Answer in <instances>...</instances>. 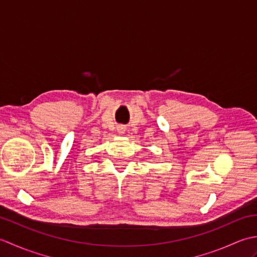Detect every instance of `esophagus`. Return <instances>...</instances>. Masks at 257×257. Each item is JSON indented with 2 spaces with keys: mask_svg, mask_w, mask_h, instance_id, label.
Returning a JSON list of instances; mask_svg holds the SVG:
<instances>
[{
  "mask_svg": "<svg viewBox=\"0 0 257 257\" xmlns=\"http://www.w3.org/2000/svg\"><path fill=\"white\" fill-rule=\"evenodd\" d=\"M118 134H120V135H123L124 134V132H125V128L123 127V125H120V127H118Z\"/></svg>",
  "mask_w": 257,
  "mask_h": 257,
  "instance_id": "obj_1",
  "label": "esophagus"
}]
</instances>
